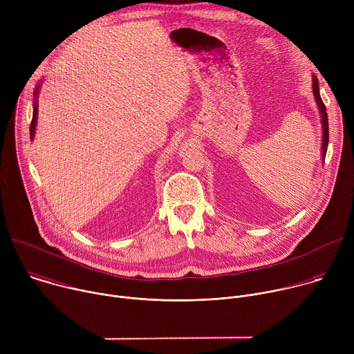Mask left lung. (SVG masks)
I'll list each match as a JSON object with an SVG mask.
<instances>
[{
	"label": "left lung",
	"instance_id": "1",
	"mask_svg": "<svg viewBox=\"0 0 354 354\" xmlns=\"http://www.w3.org/2000/svg\"><path fill=\"white\" fill-rule=\"evenodd\" d=\"M313 89H314V96L317 99L318 108L321 111L322 115V129H324V137H322V156L325 160L326 156V148H328V142H329V127H328V115H326V108L322 102V97L319 95V85H318V78L314 75L313 78Z\"/></svg>",
	"mask_w": 354,
	"mask_h": 354
}]
</instances>
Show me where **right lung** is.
<instances>
[{"label":"right lung","mask_w":354,"mask_h":354,"mask_svg":"<svg viewBox=\"0 0 354 354\" xmlns=\"http://www.w3.org/2000/svg\"><path fill=\"white\" fill-rule=\"evenodd\" d=\"M36 95H37V89H36ZM36 119H37V102H35V108H33V116H32V123H30V137H33V133H35Z\"/></svg>","instance_id":"obj_1"}]
</instances>
